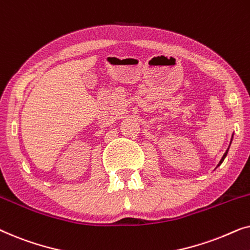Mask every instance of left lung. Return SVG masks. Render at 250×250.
I'll list each match as a JSON object with an SVG mask.
<instances>
[{
  "instance_id": "8db88e82",
  "label": "left lung",
  "mask_w": 250,
  "mask_h": 250,
  "mask_svg": "<svg viewBox=\"0 0 250 250\" xmlns=\"http://www.w3.org/2000/svg\"><path fill=\"white\" fill-rule=\"evenodd\" d=\"M232 138H233V135H232ZM231 142H232V139H231ZM230 145H231V143H230ZM229 148H230V146H229ZM228 151H229V149L227 150V152H225V153H224V155H223V157H222L221 162H220V164H218V165H217V167H218V166H220L222 163H223V160H224V158H225V157H227V155H228Z\"/></svg>"
}]
</instances>
